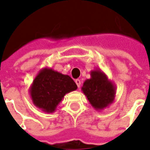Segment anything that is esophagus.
<instances>
[{"mask_svg": "<svg viewBox=\"0 0 150 150\" xmlns=\"http://www.w3.org/2000/svg\"><path fill=\"white\" fill-rule=\"evenodd\" d=\"M75 83H76V85H77V86L79 88L80 86H81V81H80L79 79H75Z\"/></svg>", "mask_w": 150, "mask_h": 150, "instance_id": "obj_1", "label": "esophagus"}]
</instances>
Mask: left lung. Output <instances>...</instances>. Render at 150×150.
<instances>
[{
    "mask_svg": "<svg viewBox=\"0 0 150 150\" xmlns=\"http://www.w3.org/2000/svg\"><path fill=\"white\" fill-rule=\"evenodd\" d=\"M90 75L91 78L83 83L82 91L92 107L100 111L113 103L116 86L100 69L91 71Z\"/></svg>",
    "mask_w": 150,
    "mask_h": 150,
    "instance_id": "8db88e82",
    "label": "left lung"
}]
</instances>
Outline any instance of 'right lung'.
Returning a JSON list of instances; mask_svg holds the SVG:
<instances>
[{
	"instance_id": "right-lung-1",
	"label": "right lung",
	"mask_w": 150,
	"mask_h": 150,
	"mask_svg": "<svg viewBox=\"0 0 150 150\" xmlns=\"http://www.w3.org/2000/svg\"><path fill=\"white\" fill-rule=\"evenodd\" d=\"M77 85L68 75L42 68L34 79L29 88L33 104L46 113H54L64 96L77 89Z\"/></svg>"
}]
</instances>
